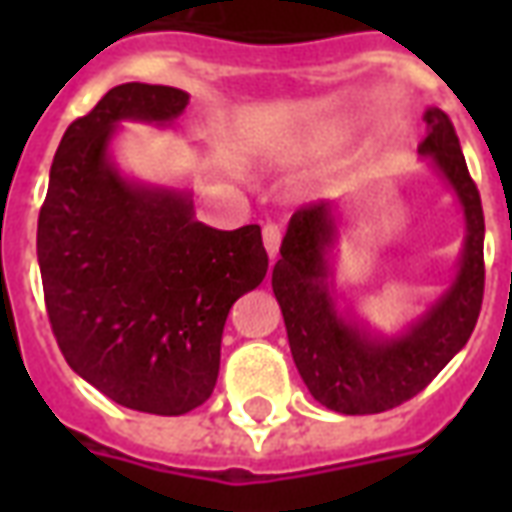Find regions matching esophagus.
I'll return each instance as SVG.
<instances>
[{"instance_id": "obj_1", "label": "esophagus", "mask_w": 512, "mask_h": 512, "mask_svg": "<svg viewBox=\"0 0 512 512\" xmlns=\"http://www.w3.org/2000/svg\"><path fill=\"white\" fill-rule=\"evenodd\" d=\"M279 244H282V230H279L277 224H266V227H263V246H266V252L271 260L277 257Z\"/></svg>"}]
</instances>
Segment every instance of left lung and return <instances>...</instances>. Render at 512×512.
I'll return each instance as SVG.
<instances>
[{
    "instance_id": "obj_1",
    "label": "left lung",
    "mask_w": 512,
    "mask_h": 512,
    "mask_svg": "<svg viewBox=\"0 0 512 512\" xmlns=\"http://www.w3.org/2000/svg\"><path fill=\"white\" fill-rule=\"evenodd\" d=\"M428 134L419 156L439 172L461 205L463 249L450 285L400 332L384 334L340 310L334 290V246L340 244L343 202H315L290 216L271 271V288L288 329L301 381L337 414H378L422 392L472 337L483 304L485 219L450 117L425 109Z\"/></svg>"
}]
</instances>
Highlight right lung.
<instances>
[{"label": "right lung", "instance_id": "obj_1", "mask_svg": "<svg viewBox=\"0 0 512 512\" xmlns=\"http://www.w3.org/2000/svg\"><path fill=\"white\" fill-rule=\"evenodd\" d=\"M189 93L112 87L62 136L38 219V263L65 362L134 411L178 417L211 397L227 312L268 271L260 227L213 230L189 189L128 178L120 123L172 128Z\"/></svg>", "mask_w": 512, "mask_h": 512}]
</instances>
